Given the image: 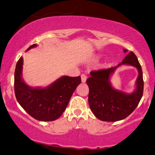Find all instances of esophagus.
<instances>
[{
    "instance_id": "1",
    "label": "esophagus",
    "mask_w": 155,
    "mask_h": 155,
    "mask_svg": "<svg viewBox=\"0 0 155 155\" xmlns=\"http://www.w3.org/2000/svg\"><path fill=\"white\" fill-rule=\"evenodd\" d=\"M86 79H87V78H86V74H83L82 75H81V81H82V83H85V82H86Z\"/></svg>"
}]
</instances>
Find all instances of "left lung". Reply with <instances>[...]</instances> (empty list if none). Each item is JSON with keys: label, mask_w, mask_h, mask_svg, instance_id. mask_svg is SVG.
<instances>
[{"label": "left lung", "mask_w": 155, "mask_h": 155, "mask_svg": "<svg viewBox=\"0 0 155 155\" xmlns=\"http://www.w3.org/2000/svg\"><path fill=\"white\" fill-rule=\"evenodd\" d=\"M127 51L124 49L125 53ZM122 64L132 65L138 71L136 89L130 94L116 90L110 84L111 75ZM90 75L86 80L89 89V104L96 117L103 121L114 122L125 119L136 109L143 93V80L141 66L134 52H129L117 66L91 71Z\"/></svg>", "instance_id": "left-lung-1"}]
</instances>
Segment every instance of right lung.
Segmentation results:
<instances>
[{"mask_svg":"<svg viewBox=\"0 0 155 155\" xmlns=\"http://www.w3.org/2000/svg\"><path fill=\"white\" fill-rule=\"evenodd\" d=\"M37 46L31 45L27 50ZM24 60L21 57L15 71V94L19 104L29 115L41 121H53L62 115L81 76H62L46 87H31L22 78Z\"/></svg>","mask_w":155,"mask_h":155,"instance_id":"obj_1","label":"right lung"}]
</instances>
